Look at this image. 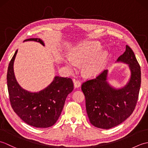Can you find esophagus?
<instances>
[{
  "label": "esophagus",
  "mask_w": 148,
  "mask_h": 148,
  "mask_svg": "<svg viewBox=\"0 0 148 148\" xmlns=\"http://www.w3.org/2000/svg\"><path fill=\"white\" fill-rule=\"evenodd\" d=\"M74 86L75 88H79L81 86V82L79 80H76V79H74Z\"/></svg>",
  "instance_id": "obj_1"
}]
</instances>
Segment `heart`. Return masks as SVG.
Masks as SVG:
<instances>
[{"mask_svg": "<svg viewBox=\"0 0 148 148\" xmlns=\"http://www.w3.org/2000/svg\"><path fill=\"white\" fill-rule=\"evenodd\" d=\"M102 48L100 44L97 41H84L75 47L71 53V58L67 59L66 64L71 71L76 68V64H82L83 72L87 76H95L101 71L106 64L107 53H98Z\"/></svg>", "mask_w": 148, "mask_h": 148, "instance_id": "obj_1", "label": "heart"}]
</instances>
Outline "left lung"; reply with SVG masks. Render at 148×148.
Masks as SVG:
<instances>
[{
    "instance_id": "1",
    "label": "left lung",
    "mask_w": 148,
    "mask_h": 148,
    "mask_svg": "<svg viewBox=\"0 0 148 148\" xmlns=\"http://www.w3.org/2000/svg\"><path fill=\"white\" fill-rule=\"evenodd\" d=\"M117 62L128 64L130 70V80L124 87L116 89L110 85L107 81L108 70L81 85L90 122L99 128L109 129L123 122L132 114L139 97L140 67L132 49L127 45Z\"/></svg>"
}]
</instances>
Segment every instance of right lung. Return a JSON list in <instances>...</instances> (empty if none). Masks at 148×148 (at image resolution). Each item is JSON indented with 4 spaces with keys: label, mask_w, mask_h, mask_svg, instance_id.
Masks as SVG:
<instances>
[{
    "label": "right lung",
    "mask_w": 148,
    "mask_h": 148,
    "mask_svg": "<svg viewBox=\"0 0 148 148\" xmlns=\"http://www.w3.org/2000/svg\"><path fill=\"white\" fill-rule=\"evenodd\" d=\"M42 45L41 39L30 38ZM18 50L9 63L7 83L9 100L12 109L24 122L37 128H48L53 126L64 108L65 99L74 88L71 78L55 76L52 83L39 92H30L20 86L15 78L13 65Z\"/></svg>",
    "instance_id": "1"
}]
</instances>
